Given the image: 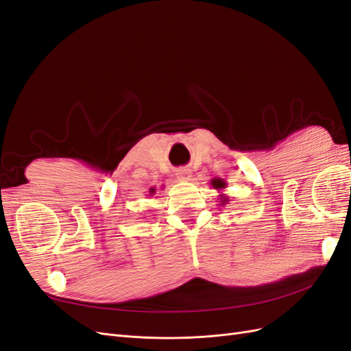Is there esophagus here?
I'll use <instances>...</instances> for the list:
<instances>
[{"label":"esophagus","instance_id":"obj_1","mask_svg":"<svg viewBox=\"0 0 351 351\" xmlns=\"http://www.w3.org/2000/svg\"><path fill=\"white\" fill-rule=\"evenodd\" d=\"M176 177L178 182H189L190 177H192V171H190L189 168H178L176 171Z\"/></svg>","mask_w":351,"mask_h":351}]
</instances>
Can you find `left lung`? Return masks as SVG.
Instances as JSON below:
<instances>
[{
    "label": "left lung",
    "instance_id": "1",
    "mask_svg": "<svg viewBox=\"0 0 351 351\" xmlns=\"http://www.w3.org/2000/svg\"><path fill=\"white\" fill-rule=\"evenodd\" d=\"M210 184H212V187L217 189V190H222V189H226V186H227V183L222 178H214L210 182ZM221 197H222L221 202H227V197H224L222 195H221Z\"/></svg>",
    "mask_w": 351,
    "mask_h": 351
}]
</instances>
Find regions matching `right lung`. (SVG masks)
Instances as JSON below:
<instances>
[{
    "instance_id": "add662e5",
    "label": "right lung",
    "mask_w": 351,
    "mask_h": 351,
    "mask_svg": "<svg viewBox=\"0 0 351 351\" xmlns=\"http://www.w3.org/2000/svg\"><path fill=\"white\" fill-rule=\"evenodd\" d=\"M147 193H149V196H151V195H155V193H156V189H155V187H151L149 192H147Z\"/></svg>"
}]
</instances>
